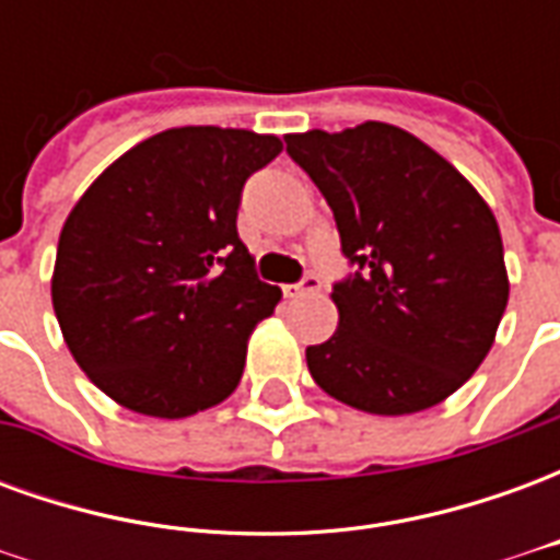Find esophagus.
Here are the masks:
<instances>
[{"label":"esophagus","mask_w":560,"mask_h":560,"mask_svg":"<svg viewBox=\"0 0 560 560\" xmlns=\"http://www.w3.org/2000/svg\"><path fill=\"white\" fill-rule=\"evenodd\" d=\"M281 291H284V296H288V300H296V296H305V293L320 291V279H317L315 272H305L303 279L293 281V284H284Z\"/></svg>","instance_id":"esophagus-1"}]
</instances>
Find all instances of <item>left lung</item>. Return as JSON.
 I'll use <instances>...</instances> for the list:
<instances>
[{
    "label": "left lung",
    "mask_w": 560,
    "mask_h": 560,
    "mask_svg": "<svg viewBox=\"0 0 560 560\" xmlns=\"http://www.w3.org/2000/svg\"><path fill=\"white\" fill-rule=\"evenodd\" d=\"M284 143L327 197L351 264L332 284L336 336L305 348L317 387L384 417L444 401L486 360L510 296L492 209L450 161L387 122Z\"/></svg>",
    "instance_id": "1"
}]
</instances>
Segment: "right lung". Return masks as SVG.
<instances>
[{"label": "right lung", "instance_id": "1", "mask_svg": "<svg viewBox=\"0 0 560 560\" xmlns=\"http://www.w3.org/2000/svg\"><path fill=\"white\" fill-rule=\"evenodd\" d=\"M281 140L161 131L86 188L59 233L54 312L68 351L128 411L179 420L231 396L279 288L236 233L243 185Z\"/></svg>", "mask_w": 560, "mask_h": 560}]
</instances>
